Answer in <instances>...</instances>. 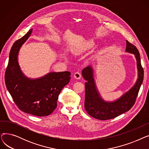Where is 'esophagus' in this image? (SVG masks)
<instances>
[{
    "instance_id": "34e87169",
    "label": "esophagus",
    "mask_w": 149,
    "mask_h": 149,
    "mask_svg": "<svg viewBox=\"0 0 149 149\" xmlns=\"http://www.w3.org/2000/svg\"><path fill=\"white\" fill-rule=\"evenodd\" d=\"M74 78L75 79H77V80H79L81 79V74L80 72H77L74 74Z\"/></svg>"
}]
</instances>
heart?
<instances>
[{
    "mask_svg": "<svg viewBox=\"0 0 149 149\" xmlns=\"http://www.w3.org/2000/svg\"><path fill=\"white\" fill-rule=\"evenodd\" d=\"M92 45H93V43H89V45H88V47H89V46H92Z\"/></svg>",
    "mask_w": 149,
    "mask_h": 149,
    "instance_id": "b5f03b06",
    "label": "heart"
}]
</instances>
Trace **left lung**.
Returning <instances> with one entry per match:
<instances>
[{
  "label": "left lung",
  "mask_w": 149,
  "mask_h": 149,
  "mask_svg": "<svg viewBox=\"0 0 149 149\" xmlns=\"http://www.w3.org/2000/svg\"><path fill=\"white\" fill-rule=\"evenodd\" d=\"M126 52L132 54L136 60L138 79L133 86L118 99L112 101L104 100L100 93L92 66L82 70V75L85 80L84 107L88 113L100 120L114 118L127 112L134 105L136 98L144 79V70L141 64L140 55L136 46L126 40Z\"/></svg>",
  "instance_id": "left-lung-1"
}]
</instances>
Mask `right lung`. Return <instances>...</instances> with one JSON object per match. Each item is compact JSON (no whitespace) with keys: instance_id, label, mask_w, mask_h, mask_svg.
<instances>
[{"instance_id":"obj_1","label":"right lung","mask_w":149,"mask_h":149,"mask_svg":"<svg viewBox=\"0 0 149 149\" xmlns=\"http://www.w3.org/2000/svg\"><path fill=\"white\" fill-rule=\"evenodd\" d=\"M32 32L33 29H31L13 44L5 81L8 91L20 110L35 116H45L50 115L57 107L58 95L69 83L70 72H51L36 79H31L23 73L19 63V52Z\"/></svg>"}]
</instances>
